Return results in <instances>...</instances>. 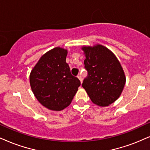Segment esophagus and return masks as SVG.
<instances>
[{
  "label": "esophagus",
  "mask_w": 150,
  "mask_h": 150,
  "mask_svg": "<svg viewBox=\"0 0 150 150\" xmlns=\"http://www.w3.org/2000/svg\"><path fill=\"white\" fill-rule=\"evenodd\" d=\"M77 77H78L79 80H80L81 83H82V81H83V78H82V76H81V74H79L78 76H77Z\"/></svg>",
  "instance_id": "34e87169"
}]
</instances>
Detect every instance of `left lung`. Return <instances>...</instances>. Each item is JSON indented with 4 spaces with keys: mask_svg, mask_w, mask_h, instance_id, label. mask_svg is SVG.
Segmentation results:
<instances>
[{
    "mask_svg": "<svg viewBox=\"0 0 150 150\" xmlns=\"http://www.w3.org/2000/svg\"><path fill=\"white\" fill-rule=\"evenodd\" d=\"M85 69L88 76L83 88L91 101L99 106H108L119 98L126 78L119 60L106 47L100 44L84 47Z\"/></svg>",
    "mask_w": 150,
    "mask_h": 150,
    "instance_id": "obj_1",
    "label": "left lung"
}]
</instances>
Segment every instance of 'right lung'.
Segmentation results:
<instances>
[{
	"label": "right lung",
	"instance_id": "1",
	"mask_svg": "<svg viewBox=\"0 0 150 150\" xmlns=\"http://www.w3.org/2000/svg\"><path fill=\"white\" fill-rule=\"evenodd\" d=\"M67 51L56 47L42 55L30 75L31 89L39 102L52 110L71 103L81 82L66 62Z\"/></svg>",
	"mask_w": 150,
	"mask_h": 150
}]
</instances>
